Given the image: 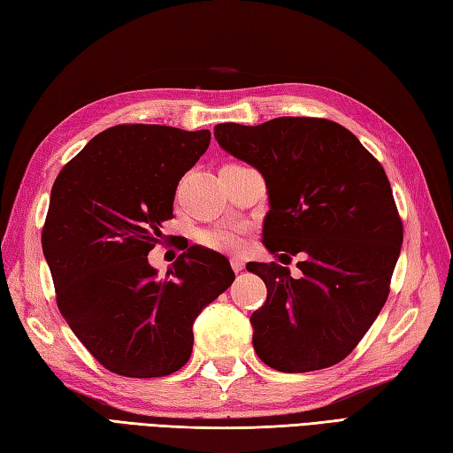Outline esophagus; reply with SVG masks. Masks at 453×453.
Wrapping results in <instances>:
<instances>
[{
  "label": "esophagus",
  "mask_w": 453,
  "mask_h": 453,
  "mask_svg": "<svg viewBox=\"0 0 453 453\" xmlns=\"http://www.w3.org/2000/svg\"><path fill=\"white\" fill-rule=\"evenodd\" d=\"M231 268H234L235 272H241L245 268V260L239 258V257H234V258H231Z\"/></svg>",
  "instance_id": "esophagus-1"
}]
</instances>
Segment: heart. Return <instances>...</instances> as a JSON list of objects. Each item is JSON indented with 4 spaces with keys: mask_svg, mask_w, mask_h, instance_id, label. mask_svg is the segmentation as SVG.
I'll return each instance as SVG.
<instances>
[{
    "mask_svg": "<svg viewBox=\"0 0 453 453\" xmlns=\"http://www.w3.org/2000/svg\"><path fill=\"white\" fill-rule=\"evenodd\" d=\"M198 243L219 252H239L243 247V229L235 226H216L198 231Z\"/></svg>",
    "mask_w": 453,
    "mask_h": 453,
    "instance_id": "b5f03b06",
    "label": "heart"
}]
</instances>
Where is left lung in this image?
<instances>
[{"instance_id": "left-lung-1", "label": "left lung", "mask_w": 453, "mask_h": 453, "mask_svg": "<svg viewBox=\"0 0 453 453\" xmlns=\"http://www.w3.org/2000/svg\"><path fill=\"white\" fill-rule=\"evenodd\" d=\"M224 150L265 175L270 210L262 243L303 255L299 280L278 262H249L266 283L250 314L252 345L272 369H328L369 332L390 296L403 224L380 162L340 123L276 118L219 123Z\"/></svg>"}]
</instances>
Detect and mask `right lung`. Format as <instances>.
Wrapping results in <instances>:
<instances>
[{
    "label": "right lung",
    "mask_w": 453,
    "mask_h": 453,
    "mask_svg": "<svg viewBox=\"0 0 453 453\" xmlns=\"http://www.w3.org/2000/svg\"><path fill=\"white\" fill-rule=\"evenodd\" d=\"M208 144L206 129L121 123L94 136L51 187L42 249L58 309L110 372L181 369L196 317L235 280L226 257L196 245L181 249L165 278L149 265L179 179Z\"/></svg>",
    "instance_id": "1"
}]
</instances>
